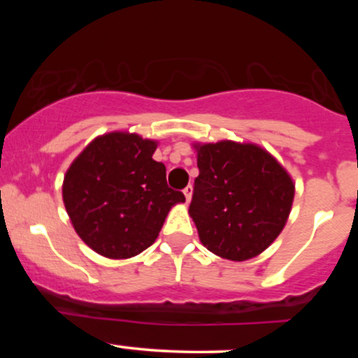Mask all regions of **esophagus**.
<instances>
[{"mask_svg": "<svg viewBox=\"0 0 358 358\" xmlns=\"http://www.w3.org/2000/svg\"><path fill=\"white\" fill-rule=\"evenodd\" d=\"M192 192H193L192 185H188V187H185L183 193H185V199H187V202H190V199H192Z\"/></svg>", "mask_w": 358, "mask_h": 358, "instance_id": "34e87169", "label": "esophagus"}]
</instances>
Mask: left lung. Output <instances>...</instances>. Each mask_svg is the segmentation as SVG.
Segmentation results:
<instances>
[{
    "instance_id": "1",
    "label": "left lung",
    "mask_w": 358,
    "mask_h": 358,
    "mask_svg": "<svg viewBox=\"0 0 358 358\" xmlns=\"http://www.w3.org/2000/svg\"><path fill=\"white\" fill-rule=\"evenodd\" d=\"M196 166L188 212L205 248L231 261L269 248L293 205L285 168L262 148L234 141L196 146Z\"/></svg>"
}]
</instances>
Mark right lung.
<instances>
[{
	"instance_id": "right-lung-1",
	"label": "right lung",
	"mask_w": 358,
	"mask_h": 358,
	"mask_svg": "<svg viewBox=\"0 0 358 358\" xmlns=\"http://www.w3.org/2000/svg\"><path fill=\"white\" fill-rule=\"evenodd\" d=\"M156 143L138 134L94 139L69 168L64 203L80 239L101 256L127 259L150 248L182 192L155 162Z\"/></svg>"
}]
</instances>
